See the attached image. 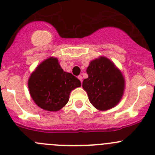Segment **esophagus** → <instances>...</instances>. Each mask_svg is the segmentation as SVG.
<instances>
[{
    "label": "esophagus",
    "mask_w": 155,
    "mask_h": 155,
    "mask_svg": "<svg viewBox=\"0 0 155 155\" xmlns=\"http://www.w3.org/2000/svg\"><path fill=\"white\" fill-rule=\"evenodd\" d=\"M78 79L81 81V82H82V76H81V75H79V76H78Z\"/></svg>",
    "instance_id": "esophagus-1"
}]
</instances>
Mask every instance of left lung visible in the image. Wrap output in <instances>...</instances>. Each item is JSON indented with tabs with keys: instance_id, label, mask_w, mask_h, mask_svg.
Returning <instances> with one entry per match:
<instances>
[{
	"instance_id": "1",
	"label": "left lung",
	"mask_w": 155,
	"mask_h": 155,
	"mask_svg": "<svg viewBox=\"0 0 155 155\" xmlns=\"http://www.w3.org/2000/svg\"><path fill=\"white\" fill-rule=\"evenodd\" d=\"M88 77L82 82L91 104L100 111L118 105L124 95L125 80L121 70L104 56L92 60L87 68Z\"/></svg>"
}]
</instances>
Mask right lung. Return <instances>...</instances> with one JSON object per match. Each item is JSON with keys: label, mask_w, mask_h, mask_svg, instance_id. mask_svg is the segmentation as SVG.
Wrapping results in <instances>:
<instances>
[{"label": "right lung", "mask_w": 155, "mask_h": 155, "mask_svg": "<svg viewBox=\"0 0 155 155\" xmlns=\"http://www.w3.org/2000/svg\"><path fill=\"white\" fill-rule=\"evenodd\" d=\"M28 85L31 98L39 107L57 112L68 104L70 92L80 87L81 82L61 68L57 58L50 57L32 72Z\"/></svg>", "instance_id": "right-lung-1"}]
</instances>
